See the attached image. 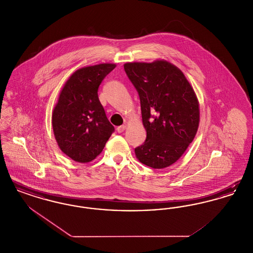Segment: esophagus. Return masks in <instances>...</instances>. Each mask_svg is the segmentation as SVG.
<instances>
[{
  "label": "esophagus",
  "mask_w": 253,
  "mask_h": 253,
  "mask_svg": "<svg viewBox=\"0 0 253 253\" xmlns=\"http://www.w3.org/2000/svg\"><path fill=\"white\" fill-rule=\"evenodd\" d=\"M125 129H126V125L125 124H123V125H121L120 127H118V132H123L125 131Z\"/></svg>",
  "instance_id": "obj_1"
}]
</instances>
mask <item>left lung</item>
<instances>
[{
	"mask_svg": "<svg viewBox=\"0 0 253 253\" xmlns=\"http://www.w3.org/2000/svg\"><path fill=\"white\" fill-rule=\"evenodd\" d=\"M124 70L138 92L144 143L135 157L148 167L167 168L193 142L200 121L199 101L184 73L165 60L126 62Z\"/></svg>",
	"mask_w": 253,
	"mask_h": 253,
	"instance_id": "left-lung-1",
	"label": "left lung"
}]
</instances>
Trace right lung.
<instances>
[{
    "label": "right lung",
    "instance_id": "add662e5",
    "mask_svg": "<svg viewBox=\"0 0 253 253\" xmlns=\"http://www.w3.org/2000/svg\"><path fill=\"white\" fill-rule=\"evenodd\" d=\"M116 66L100 63L80 68L60 90L52 113L53 132L61 152L76 162L94 160L115 130L98 99L97 90Z\"/></svg>",
    "mask_w": 253,
    "mask_h": 253
}]
</instances>
